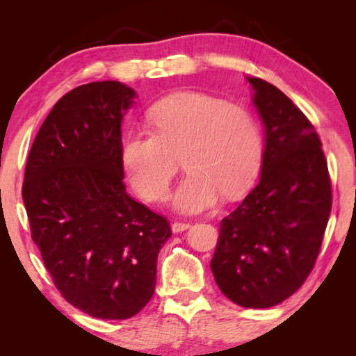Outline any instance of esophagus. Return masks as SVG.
I'll use <instances>...</instances> for the list:
<instances>
[{"mask_svg":"<svg viewBox=\"0 0 356 356\" xmlns=\"http://www.w3.org/2000/svg\"><path fill=\"white\" fill-rule=\"evenodd\" d=\"M190 226H191L190 223H185V222H174L171 225V231L172 232H182V231L190 228Z\"/></svg>","mask_w":356,"mask_h":356,"instance_id":"esophagus-1","label":"esophagus"}]
</instances>
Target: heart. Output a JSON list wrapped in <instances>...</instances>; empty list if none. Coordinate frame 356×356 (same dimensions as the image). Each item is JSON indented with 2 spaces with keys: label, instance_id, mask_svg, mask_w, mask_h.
<instances>
[{
  "label": "heart",
  "instance_id": "heart-1",
  "mask_svg": "<svg viewBox=\"0 0 356 356\" xmlns=\"http://www.w3.org/2000/svg\"><path fill=\"white\" fill-rule=\"evenodd\" d=\"M153 131L127 136L120 163L133 190L148 202L168 197L177 156L188 170L174 208L195 214L246 193L263 162L259 120L243 105L197 92L166 96L148 111Z\"/></svg>",
  "mask_w": 356,
  "mask_h": 356
}]
</instances>
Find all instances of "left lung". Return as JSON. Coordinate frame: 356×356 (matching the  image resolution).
Wrapping results in <instances>:
<instances>
[{
    "instance_id": "8db88e82",
    "label": "left lung",
    "mask_w": 356,
    "mask_h": 356,
    "mask_svg": "<svg viewBox=\"0 0 356 356\" xmlns=\"http://www.w3.org/2000/svg\"><path fill=\"white\" fill-rule=\"evenodd\" d=\"M264 127L260 182L220 223L217 286L243 307H272L306 282L332 209L327 162L314 125L282 90L246 78Z\"/></svg>"
}]
</instances>
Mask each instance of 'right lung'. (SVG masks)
Masks as SVG:
<instances>
[{
  "instance_id": "right-lung-1",
  "label": "right lung",
  "mask_w": 356,
  "mask_h": 356,
  "mask_svg": "<svg viewBox=\"0 0 356 356\" xmlns=\"http://www.w3.org/2000/svg\"><path fill=\"white\" fill-rule=\"evenodd\" d=\"M119 81L64 95L27 157L22 200L32 240L58 291L102 320H127L153 297L166 218L125 191L122 119L136 99Z\"/></svg>"
}]
</instances>
